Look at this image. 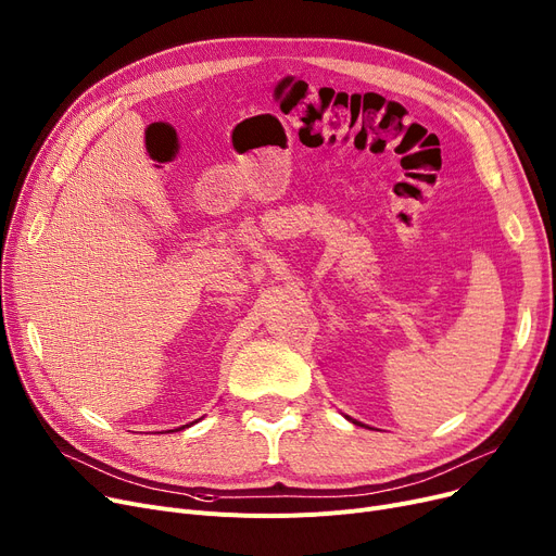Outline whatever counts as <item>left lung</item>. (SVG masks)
<instances>
[{"label": "left lung", "mask_w": 556, "mask_h": 556, "mask_svg": "<svg viewBox=\"0 0 556 556\" xmlns=\"http://www.w3.org/2000/svg\"><path fill=\"white\" fill-rule=\"evenodd\" d=\"M346 419H349V417H346ZM352 421H354V419H352ZM354 424H358V421H354Z\"/></svg>", "instance_id": "obj_1"}]
</instances>
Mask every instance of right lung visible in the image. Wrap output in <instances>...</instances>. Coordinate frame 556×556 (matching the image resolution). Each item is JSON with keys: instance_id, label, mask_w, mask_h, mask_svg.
<instances>
[{"instance_id": "obj_1", "label": "right lung", "mask_w": 556, "mask_h": 556, "mask_svg": "<svg viewBox=\"0 0 556 556\" xmlns=\"http://www.w3.org/2000/svg\"><path fill=\"white\" fill-rule=\"evenodd\" d=\"M193 424H195V421H193ZM189 426H191V424H189ZM182 428H185V426H182ZM175 430H180V428H175ZM170 432H173V430H170Z\"/></svg>"}]
</instances>
